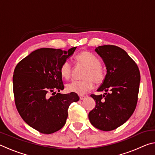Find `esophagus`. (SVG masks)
<instances>
[{
	"mask_svg": "<svg viewBox=\"0 0 155 155\" xmlns=\"http://www.w3.org/2000/svg\"><path fill=\"white\" fill-rule=\"evenodd\" d=\"M79 98H80V100H81V101H82V100H85L86 98V96H84V95H80L79 96Z\"/></svg>",
	"mask_w": 155,
	"mask_h": 155,
	"instance_id": "1",
	"label": "esophagus"
}]
</instances>
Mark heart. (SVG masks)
Here are the masks:
<instances>
[{
	"label": "heart",
	"instance_id": "obj_1",
	"mask_svg": "<svg viewBox=\"0 0 155 155\" xmlns=\"http://www.w3.org/2000/svg\"><path fill=\"white\" fill-rule=\"evenodd\" d=\"M76 59L88 68L85 74V79L74 80L67 85V90L70 92L78 94H84L94 87V81L97 83H103L105 78V72L101 66V61L93 53L83 51L76 56ZM60 73L65 79H68L72 73V63L66 59L62 63L60 67Z\"/></svg>",
	"mask_w": 155,
	"mask_h": 155
}]
</instances>
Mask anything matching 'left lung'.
Wrapping results in <instances>:
<instances>
[{
	"label": "left lung",
	"instance_id": "obj_1",
	"mask_svg": "<svg viewBox=\"0 0 155 155\" xmlns=\"http://www.w3.org/2000/svg\"><path fill=\"white\" fill-rule=\"evenodd\" d=\"M103 59L107 74L97 91L105 93L91 94L96 107L89 113L94 127L110 131L120 127L134 112L138 100L140 73L135 62L118 46L104 45L95 49Z\"/></svg>",
	"mask_w": 155,
	"mask_h": 155
}]
</instances>
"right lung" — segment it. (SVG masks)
Segmentation results:
<instances>
[{
  "instance_id": "add662e5",
  "label": "right lung",
  "mask_w": 155,
  "mask_h": 155,
  "mask_svg": "<svg viewBox=\"0 0 155 155\" xmlns=\"http://www.w3.org/2000/svg\"><path fill=\"white\" fill-rule=\"evenodd\" d=\"M77 47L68 51L42 48L18 63L13 76L15 106L23 120L44 134H51L64 127L68 110L79 97L76 93H57L64 89L60 67ZM51 93L52 96L49 95Z\"/></svg>"
}]
</instances>
